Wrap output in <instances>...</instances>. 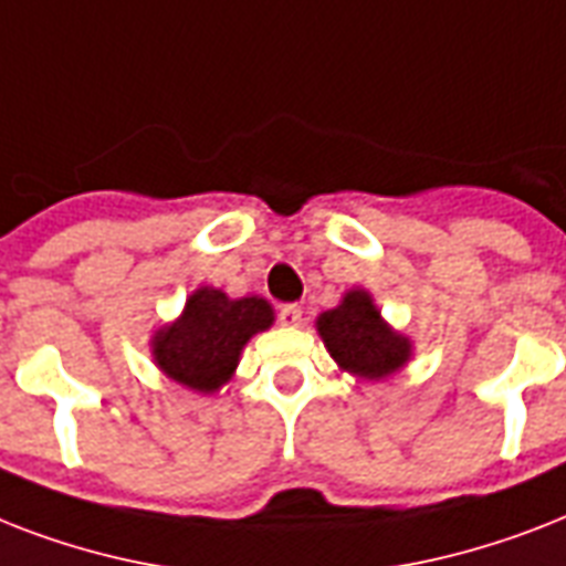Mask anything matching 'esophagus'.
<instances>
[{"label": "esophagus", "instance_id": "1", "mask_svg": "<svg viewBox=\"0 0 566 566\" xmlns=\"http://www.w3.org/2000/svg\"><path fill=\"white\" fill-rule=\"evenodd\" d=\"M279 323H282V326H300L302 323L300 305H282V308H279Z\"/></svg>", "mask_w": 566, "mask_h": 566}]
</instances>
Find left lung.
I'll return each instance as SVG.
<instances>
[{"label":"left lung","instance_id":"left-lung-1","mask_svg":"<svg viewBox=\"0 0 566 566\" xmlns=\"http://www.w3.org/2000/svg\"><path fill=\"white\" fill-rule=\"evenodd\" d=\"M317 332L337 367L358 378H387L411 358V340L381 319L367 291L355 287L332 311L317 317Z\"/></svg>","mask_w":566,"mask_h":566}]
</instances>
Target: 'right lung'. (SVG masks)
Listing matches in <instances>:
<instances>
[{
	"label": "right lung",
	"instance_id": "right-lung-1",
	"mask_svg": "<svg viewBox=\"0 0 566 566\" xmlns=\"http://www.w3.org/2000/svg\"><path fill=\"white\" fill-rule=\"evenodd\" d=\"M273 326V308L261 296L229 300L217 287H199L181 317L153 337V358L167 378L196 394H217L238 370L249 337Z\"/></svg>",
	"mask_w": 566,
	"mask_h": 566
}]
</instances>
